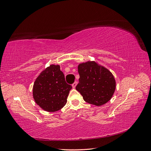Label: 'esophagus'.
<instances>
[{
    "label": "esophagus",
    "mask_w": 151,
    "mask_h": 151,
    "mask_svg": "<svg viewBox=\"0 0 151 151\" xmlns=\"http://www.w3.org/2000/svg\"><path fill=\"white\" fill-rule=\"evenodd\" d=\"M77 83H78V82H77V81H75V82L72 84V87H73V88H75L76 87Z\"/></svg>",
    "instance_id": "34e87169"
}]
</instances>
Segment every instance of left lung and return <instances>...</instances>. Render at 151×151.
<instances>
[{"instance_id":"8db88e82","label":"left lung","mask_w":151,"mask_h":151,"mask_svg":"<svg viewBox=\"0 0 151 151\" xmlns=\"http://www.w3.org/2000/svg\"><path fill=\"white\" fill-rule=\"evenodd\" d=\"M78 71L80 78L76 89L85 102L99 106L111 99L116 88V81L108 70L96 62L88 61L80 64Z\"/></svg>"}]
</instances>
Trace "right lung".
Instances as JSON below:
<instances>
[{
    "instance_id": "add662e5",
    "label": "right lung",
    "mask_w": 151,
    "mask_h": 151,
    "mask_svg": "<svg viewBox=\"0 0 151 151\" xmlns=\"http://www.w3.org/2000/svg\"><path fill=\"white\" fill-rule=\"evenodd\" d=\"M71 85L68 84L59 65H50L37 77L33 88V96L42 109L55 112L63 107Z\"/></svg>"
}]
</instances>
